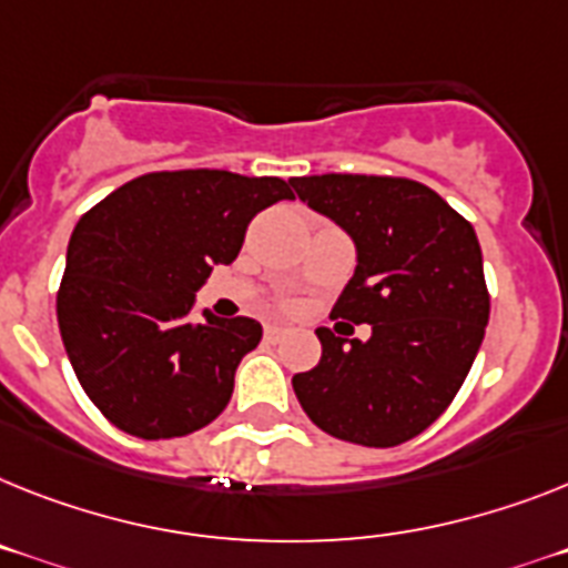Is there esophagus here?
<instances>
[{"label": "esophagus", "mask_w": 568, "mask_h": 568, "mask_svg": "<svg viewBox=\"0 0 568 568\" xmlns=\"http://www.w3.org/2000/svg\"><path fill=\"white\" fill-rule=\"evenodd\" d=\"M285 337V328L283 326H265V341L276 343Z\"/></svg>", "instance_id": "1"}]
</instances>
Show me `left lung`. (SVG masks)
Here are the masks:
<instances>
[{"mask_svg":"<svg viewBox=\"0 0 568 568\" xmlns=\"http://www.w3.org/2000/svg\"><path fill=\"white\" fill-rule=\"evenodd\" d=\"M292 184L355 240V276L332 317L373 326L364 343L317 328L321 364L292 378L300 407L352 445H404L450 407L483 346L490 294L474 225L436 190L398 175Z\"/></svg>","mask_w":568,"mask_h":568,"instance_id":"1","label":"left lung"}]
</instances>
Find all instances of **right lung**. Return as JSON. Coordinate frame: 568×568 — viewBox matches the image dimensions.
I'll list each match as a JSON object with an SVG mask.
<instances>
[{
	"instance_id": "obj_1",
	"label": "right lung",
	"mask_w": 568,
	"mask_h": 568,
	"mask_svg": "<svg viewBox=\"0 0 568 568\" xmlns=\"http://www.w3.org/2000/svg\"><path fill=\"white\" fill-rule=\"evenodd\" d=\"M294 199L292 181L227 170L146 173L78 222L57 292V323L80 387L138 438L202 430L227 407L233 375L262 326L190 321L213 265L236 260L251 219Z\"/></svg>"
}]
</instances>
